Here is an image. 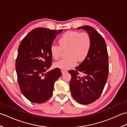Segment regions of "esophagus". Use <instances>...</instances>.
Returning a JSON list of instances; mask_svg holds the SVG:
<instances>
[{
    "label": "esophagus",
    "mask_w": 127,
    "mask_h": 127,
    "mask_svg": "<svg viewBox=\"0 0 127 127\" xmlns=\"http://www.w3.org/2000/svg\"><path fill=\"white\" fill-rule=\"evenodd\" d=\"M67 71H68L65 70H62V74H64L66 73V72H67Z\"/></svg>",
    "instance_id": "34e87169"
}]
</instances>
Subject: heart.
<instances>
[{
  "label": "heart",
  "mask_w": 127,
  "mask_h": 127,
  "mask_svg": "<svg viewBox=\"0 0 127 127\" xmlns=\"http://www.w3.org/2000/svg\"><path fill=\"white\" fill-rule=\"evenodd\" d=\"M59 46L51 45L50 53L52 58L57 60L60 57L62 49L67 48L68 57L62 59L55 63V66L63 70H67L76 65L77 61L81 62L86 59L91 48V39L85 32L76 31L65 32L58 40Z\"/></svg>",
  "instance_id": "b5f03b06"
}]
</instances>
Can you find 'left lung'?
I'll return each instance as SVG.
<instances>
[{"instance_id": "1", "label": "left lung", "mask_w": 127, "mask_h": 127, "mask_svg": "<svg viewBox=\"0 0 127 127\" xmlns=\"http://www.w3.org/2000/svg\"><path fill=\"white\" fill-rule=\"evenodd\" d=\"M77 29L87 31L91 39V48L87 57L80 65L71 70L70 87L71 95L79 103L87 105L99 98L109 74V59L103 37L95 29L84 26ZM80 72L84 74L81 76Z\"/></svg>"}]
</instances>
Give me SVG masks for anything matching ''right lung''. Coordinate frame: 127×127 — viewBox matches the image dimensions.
Segmentation results:
<instances>
[{"mask_svg":"<svg viewBox=\"0 0 127 127\" xmlns=\"http://www.w3.org/2000/svg\"><path fill=\"white\" fill-rule=\"evenodd\" d=\"M63 29L37 28L21 41L16 61V70L23 95L34 103H42L52 96L55 83L62 75L58 68L46 72L52 65L50 47Z\"/></svg>","mask_w":127,"mask_h":127,"instance_id":"right-lung-1","label":"right lung"}]
</instances>
